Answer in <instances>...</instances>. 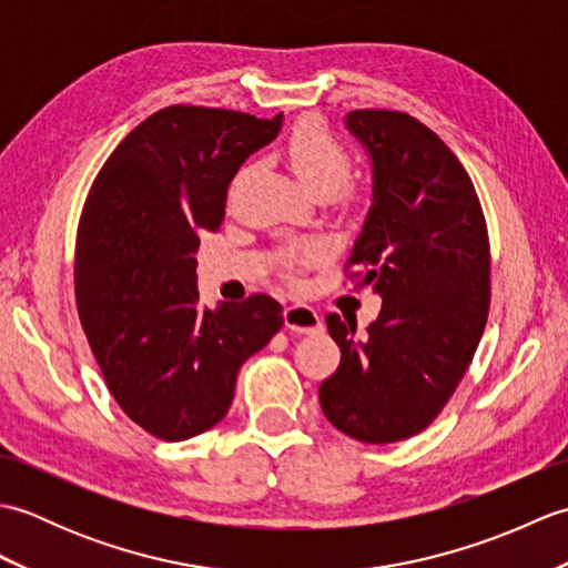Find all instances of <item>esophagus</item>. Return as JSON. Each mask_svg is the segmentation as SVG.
<instances>
[{
    "label": "esophagus",
    "instance_id": "obj_1",
    "mask_svg": "<svg viewBox=\"0 0 568 568\" xmlns=\"http://www.w3.org/2000/svg\"><path fill=\"white\" fill-rule=\"evenodd\" d=\"M283 317H285V327L297 334H310L322 327V317L310 305H303V303L285 307Z\"/></svg>",
    "mask_w": 568,
    "mask_h": 568
}]
</instances>
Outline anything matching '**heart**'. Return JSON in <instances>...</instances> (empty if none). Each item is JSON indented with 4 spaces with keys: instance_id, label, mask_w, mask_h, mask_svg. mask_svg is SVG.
Returning a JSON list of instances; mask_svg holds the SVG:
<instances>
[{
    "instance_id": "1",
    "label": "heart",
    "mask_w": 568,
    "mask_h": 568,
    "mask_svg": "<svg viewBox=\"0 0 568 568\" xmlns=\"http://www.w3.org/2000/svg\"><path fill=\"white\" fill-rule=\"evenodd\" d=\"M285 155L287 163H291V171L300 180V185L317 197H327L332 192L339 190L344 185V180L348 178V171H352V155H348V151L327 129H322L317 124L297 126L285 143ZM248 173V168H241L234 175L232 185H229V197L236 195L239 187L246 183ZM315 256V246L303 251H287L283 263L287 271H293L295 265L307 263Z\"/></svg>"
}]
</instances>
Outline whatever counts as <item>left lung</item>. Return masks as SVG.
Instances as JSON below:
<instances>
[{
  "label": "left lung",
  "instance_id": "left-lung-1",
  "mask_svg": "<svg viewBox=\"0 0 568 568\" xmlns=\"http://www.w3.org/2000/svg\"><path fill=\"white\" fill-rule=\"evenodd\" d=\"M371 159L373 200L346 261L383 297L376 322L327 315L342 361L320 405L352 439L415 437L442 413L484 336L490 246L478 195L449 146L415 116L346 114Z\"/></svg>",
  "mask_w": 568,
  "mask_h": 568
}]
</instances>
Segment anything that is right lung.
Listing matches in <instances>:
<instances>
[{
    "instance_id": "add662e5",
    "label": "right lung",
    "mask_w": 568,
    "mask_h": 568,
    "mask_svg": "<svg viewBox=\"0 0 568 568\" xmlns=\"http://www.w3.org/2000/svg\"><path fill=\"white\" fill-rule=\"evenodd\" d=\"M283 114L173 104L119 143L78 226L75 297L106 388L165 442L207 432L234 400L236 373L283 327L271 295L200 310V236L224 220L226 187Z\"/></svg>"
}]
</instances>
